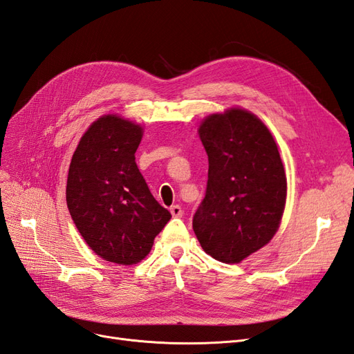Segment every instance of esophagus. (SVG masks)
Returning a JSON list of instances; mask_svg holds the SVG:
<instances>
[{
  "label": "esophagus",
  "instance_id": "1",
  "mask_svg": "<svg viewBox=\"0 0 354 354\" xmlns=\"http://www.w3.org/2000/svg\"><path fill=\"white\" fill-rule=\"evenodd\" d=\"M169 212L173 217H183V209H181L180 205H173L169 208Z\"/></svg>",
  "mask_w": 354,
  "mask_h": 354
}]
</instances>
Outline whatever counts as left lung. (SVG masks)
<instances>
[{"mask_svg":"<svg viewBox=\"0 0 354 354\" xmlns=\"http://www.w3.org/2000/svg\"><path fill=\"white\" fill-rule=\"evenodd\" d=\"M199 137L208 183L192 224L212 259L241 263L279 229L286 201L282 159L269 128L245 109L207 116Z\"/></svg>","mask_w":354,"mask_h":354,"instance_id":"left-lung-1","label":"left lung"}]
</instances>
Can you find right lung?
<instances>
[{"instance_id": "add662e5", "label": "right lung", "mask_w": 354, "mask_h": 354, "mask_svg": "<svg viewBox=\"0 0 354 354\" xmlns=\"http://www.w3.org/2000/svg\"><path fill=\"white\" fill-rule=\"evenodd\" d=\"M142 137L140 125L103 115L81 137L68 174L75 226L95 254L122 266L142 261L171 218L137 168Z\"/></svg>"}]
</instances>
